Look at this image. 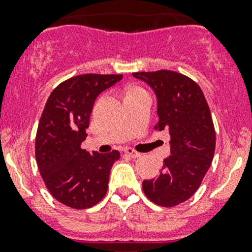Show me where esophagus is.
<instances>
[{"instance_id": "esophagus-1", "label": "esophagus", "mask_w": 252, "mask_h": 252, "mask_svg": "<svg viewBox=\"0 0 252 252\" xmlns=\"http://www.w3.org/2000/svg\"><path fill=\"white\" fill-rule=\"evenodd\" d=\"M124 152H126L129 157H131V158H138V157L141 156L140 152H136L135 150L130 149V147H126V149H124Z\"/></svg>"}]
</instances>
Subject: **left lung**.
<instances>
[{
  "label": "left lung",
  "instance_id": "obj_1",
  "mask_svg": "<svg viewBox=\"0 0 252 252\" xmlns=\"http://www.w3.org/2000/svg\"><path fill=\"white\" fill-rule=\"evenodd\" d=\"M133 77L154 90L156 129H167L171 135V156L163 159L158 177L142 182V190L156 205L177 206L195 194L212 163L216 133L207 101L194 80L173 70L139 72Z\"/></svg>",
  "mask_w": 252,
  "mask_h": 252
}]
</instances>
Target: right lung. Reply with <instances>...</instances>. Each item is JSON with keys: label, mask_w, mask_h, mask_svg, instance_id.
<instances>
[{"label": "right lung", "mask_w": 252, "mask_h": 252, "mask_svg": "<svg viewBox=\"0 0 252 252\" xmlns=\"http://www.w3.org/2000/svg\"><path fill=\"white\" fill-rule=\"evenodd\" d=\"M121 74H83L61 83L51 93L37 126L35 156L40 174L53 197L75 210L93 207L105 197L111 168L121 155L88 152L94 103L102 91L122 80Z\"/></svg>", "instance_id": "obj_1"}]
</instances>
